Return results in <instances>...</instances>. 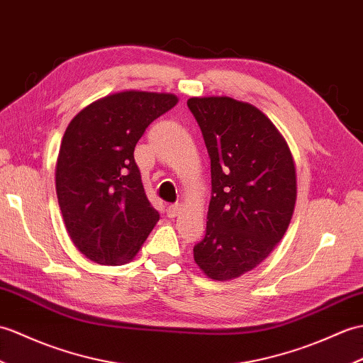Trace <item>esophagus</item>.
Masks as SVG:
<instances>
[{
	"label": "esophagus",
	"instance_id": "1",
	"mask_svg": "<svg viewBox=\"0 0 363 363\" xmlns=\"http://www.w3.org/2000/svg\"><path fill=\"white\" fill-rule=\"evenodd\" d=\"M181 212V204H168L167 207V215L170 218H174L178 216Z\"/></svg>",
	"mask_w": 363,
	"mask_h": 363
}]
</instances>
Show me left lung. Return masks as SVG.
<instances>
[{
  "mask_svg": "<svg viewBox=\"0 0 363 363\" xmlns=\"http://www.w3.org/2000/svg\"><path fill=\"white\" fill-rule=\"evenodd\" d=\"M187 106L212 173L207 229L193 257L208 278L232 280L257 267L283 238L297 198L296 165L258 108L230 97H191Z\"/></svg>",
  "mask_w": 363,
  "mask_h": 363,
  "instance_id": "1",
  "label": "left lung"
}]
</instances>
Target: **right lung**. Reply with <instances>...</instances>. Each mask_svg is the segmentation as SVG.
<instances>
[{
	"label": "right lung",
	"mask_w": 363,
	"mask_h": 363,
	"mask_svg": "<svg viewBox=\"0 0 363 363\" xmlns=\"http://www.w3.org/2000/svg\"><path fill=\"white\" fill-rule=\"evenodd\" d=\"M176 104L173 94L123 91L91 104L67 125L55 170L58 206L75 247L94 263L133 259L159 221L134 147Z\"/></svg>",
	"instance_id": "1"
}]
</instances>
